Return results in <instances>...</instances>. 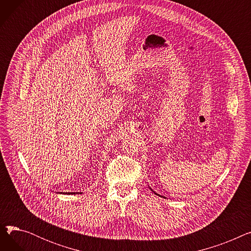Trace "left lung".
Segmentation results:
<instances>
[{"mask_svg": "<svg viewBox=\"0 0 251 251\" xmlns=\"http://www.w3.org/2000/svg\"><path fill=\"white\" fill-rule=\"evenodd\" d=\"M151 191H152V192H153L154 194H156V195H159V196H161V197H164V199H166V197H165V196H162V195H160V194H157V193H155V192H154V191H153L152 189H151Z\"/></svg>", "mask_w": 251, "mask_h": 251, "instance_id": "8db88e82", "label": "left lung"}]
</instances>
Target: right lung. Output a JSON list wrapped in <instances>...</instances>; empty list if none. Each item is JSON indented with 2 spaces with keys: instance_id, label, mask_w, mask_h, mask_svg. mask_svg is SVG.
<instances>
[{
  "instance_id": "right-lung-1",
  "label": "right lung",
  "mask_w": 251,
  "mask_h": 251,
  "mask_svg": "<svg viewBox=\"0 0 251 251\" xmlns=\"http://www.w3.org/2000/svg\"><path fill=\"white\" fill-rule=\"evenodd\" d=\"M60 193H63V194H69V195H70V194H75V193H76V194H77V193H80V194H81L82 192H60Z\"/></svg>"
}]
</instances>
